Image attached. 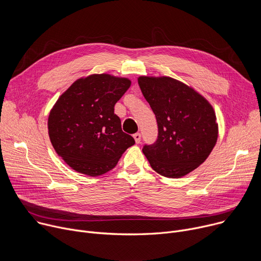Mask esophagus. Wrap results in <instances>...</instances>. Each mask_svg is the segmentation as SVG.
<instances>
[{
    "instance_id": "34e87169",
    "label": "esophagus",
    "mask_w": 261,
    "mask_h": 261,
    "mask_svg": "<svg viewBox=\"0 0 261 261\" xmlns=\"http://www.w3.org/2000/svg\"><path fill=\"white\" fill-rule=\"evenodd\" d=\"M133 137H134V140H135L136 143H139V142H140V140H141V134H140V133H135V134L133 135Z\"/></svg>"
}]
</instances>
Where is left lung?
<instances>
[{
  "mask_svg": "<svg viewBox=\"0 0 261 261\" xmlns=\"http://www.w3.org/2000/svg\"><path fill=\"white\" fill-rule=\"evenodd\" d=\"M139 88L157 119L158 139L142 152L165 177L196 169L216 145L219 128L212 104L194 88L169 76H139Z\"/></svg>",
  "mask_w": 261,
  "mask_h": 261,
  "instance_id": "left-lung-1",
  "label": "left lung"
}]
</instances>
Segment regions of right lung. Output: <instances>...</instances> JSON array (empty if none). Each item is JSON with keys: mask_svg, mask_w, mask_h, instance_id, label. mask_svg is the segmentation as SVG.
Returning <instances> with one entry per match:
<instances>
[{"mask_svg": "<svg viewBox=\"0 0 261 261\" xmlns=\"http://www.w3.org/2000/svg\"><path fill=\"white\" fill-rule=\"evenodd\" d=\"M130 86L127 77L95 73L76 80L59 97L49 111L48 135L72 169L90 176L104 174L135 143L115 115L116 103Z\"/></svg>", "mask_w": 261, "mask_h": 261, "instance_id": "1", "label": "right lung"}]
</instances>
